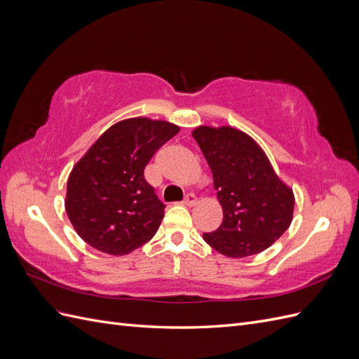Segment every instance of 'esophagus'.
Here are the masks:
<instances>
[{"label": "esophagus", "mask_w": 359, "mask_h": 359, "mask_svg": "<svg viewBox=\"0 0 359 359\" xmlns=\"http://www.w3.org/2000/svg\"><path fill=\"white\" fill-rule=\"evenodd\" d=\"M196 201H198L196 194H194V193H187L186 198H184V201H182V203L187 205V206H191V205L196 203Z\"/></svg>", "instance_id": "34e87169"}]
</instances>
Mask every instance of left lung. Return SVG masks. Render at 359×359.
<instances>
[{"mask_svg": "<svg viewBox=\"0 0 359 359\" xmlns=\"http://www.w3.org/2000/svg\"><path fill=\"white\" fill-rule=\"evenodd\" d=\"M212 172L223 222L203 240L227 257L264 252L292 222V190L278 180L255 140L232 127L201 126L193 132Z\"/></svg>", "mask_w": 359, "mask_h": 359, "instance_id": "1", "label": "left lung"}]
</instances>
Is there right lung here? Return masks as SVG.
I'll return each mask as SVG.
<instances>
[{
	"label": "right lung",
	"mask_w": 359,
	"mask_h": 359,
	"mask_svg": "<svg viewBox=\"0 0 359 359\" xmlns=\"http://www.w3.org/2000/svg\"><path fill=\"white\" fill-rule=\"evenodd\" d=\"M180 127L148 118L114 124L73 168L66 211L82 240L107 255L133 252L153 238L165 215L144 170Z\"/></svg>",
	"instance_id": "1"
}]
</instances>
